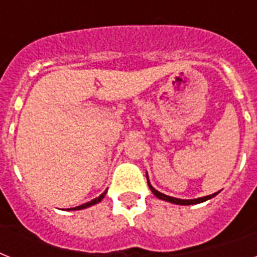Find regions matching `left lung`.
<instances>
[{
	"instance_id": "1",
	"label": "left lung",
	"mask_w": 257,
	"mask_h": 257,
	"mask_svg": "<svg viewBox=\"0 0 257 257\" xmlns=\"http://www.w3.org/2000/svg\"><path fill=\"white\" fill-rule=\"evenodd\" d=\"M148 185L151 188V191L153 192V195L159 197L161 200H165V201H169V203H173V204H180V205H192V204H199V203H203V201H207V200L212 199V197H215L219 192H216L213 195H209V196H204V197H199V199H192V200H183V199H176V197H171V196H167L164 193H161V192L156 191L155 188L151 185L148 180Z\"/></svg>"
}]
</instances>
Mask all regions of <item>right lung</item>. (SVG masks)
<instances>
[{"instance_id":"right-lung-1","label":"right lung","mask_w":257,"mask_h":257,"mask_svg":"<svg viewBox=\"0 0 257 257\" xmlns=\"http://www.w3.org/2000/svg\"><path fill=\"white\" fill-rule=\"evenodd\" d=\"M105 195H106V191H105L104 193H101V195L98 196L97 199L92 200V201H89V203L82 204V205H78V207H76V208H72V209H73V211H77V209H84V208H88V207H90V205H94V204L100 203L101 200H102V199H104V197H105Z\"/></svg>"}]
</instances>
